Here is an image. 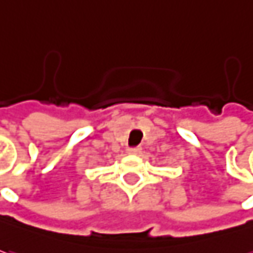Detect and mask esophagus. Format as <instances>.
I'll use <instances>...</instances> for the list:
<instances>
[{
  "mask_svg": "<svg viewBox=\"0 0 253 253\" xmlns=\"http://www.w3.org/2000/svg\"><path fill=\"white\" fill-rule=\"evenodd\" d=\"M127 153L130 154V155H140V154H141V148H140V147L128 148V150H127Z\"/></svg>",
  "mask_w": 253,
  "mask_h": 253,
  "instance_id": "esophagus-1",
  "label": "esophagus"
}]
</instances>
